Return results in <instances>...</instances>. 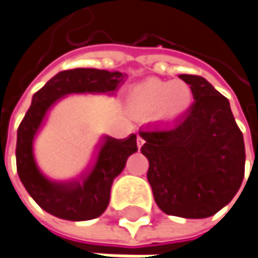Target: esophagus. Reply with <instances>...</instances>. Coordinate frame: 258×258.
<instances>
[{
    "mask_svg": "<svg viewBox=\"0 0 258 258\" xmlns=\"http://www.w3.org/2000/svg\"><path fill=\"white\" fill-rule=\"evenodd\" d=\"M143 144H144V139L140 136V134H139V136H137V147H139V149H142V146H143Z\"/></svg>",
    "mask_w": 258,
    "mask_h": 258,
    "instance_id": "34e87169",
    "label": "esophagus"
}]
</instances>
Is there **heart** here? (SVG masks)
Here are the masks:
<instances>
[{
  "label": "heart",
  "instance_id": "obj_1",
  "mask_svg": "<svg viewBox=\"0 0 258 258\" xmlns=\"http://www.w3.org/2000/svg\"><path fill=\"white\" fill-rule=\"evenodd\" d=\"M130 105L137 112L155 114L162 121H174L185 114L192 103V90L182 80L166 82L147 79L136 84L128 95Z\"/></svg>",
  "mask_w": 258,
  "mask_h": 258
}]
</instances>
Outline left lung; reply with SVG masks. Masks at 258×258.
I'll use <instances>...</instances> for the list:
<instances>
[{
    "instance_id": "obj_1",
    "label": "left lung",
    "mask_w": 258,
    "mask_h": 258,
    "mask_svg": "<svg viewBox=\"0 0 258 258\" xmlns=\"http://www.w3.org/2000/svg\"><path fill=\"white\" fill-rule=\"evenodd\" d=\"M194 103L174 124L140 130L147 179L156 205L185 219L213 216L244 179L245 146L229 100L200 76L181 74Z\"/></svg>"
}]
</instances>
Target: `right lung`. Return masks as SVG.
I'll list each match as a JSON object with an SVG mask.
<instances>
[{
	"label": "right lung",
	"mask_w": 258,
	"mask_h": 258,
	"mask_svg": "<svg viewBox=\"0 0 258 258\" xmlns=\"http://www.w3.org/2000/svg\"><path fill=\"white\" fill-rule=\"evenodd\" d=\"M127 74L98 69L59 71L32 98V105L17 130V174L30 197L45 212L59 219L90 220L99 218L109 205L111 187L125 168L127 159L137 152V137L116 140L105 136L99 143L92 166L80 178L69 181L51 179L39 168L33 140L48 109L70 93L115 95Z\"/></svg>",
	"instance_id": "right-lung-1"
}]
</instances>
